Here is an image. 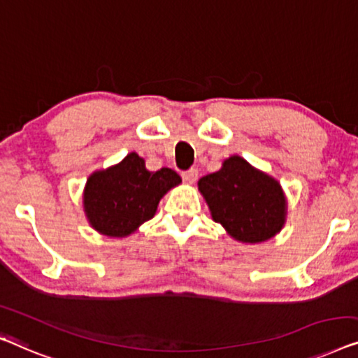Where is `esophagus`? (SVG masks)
<instances>
[{
	"label": "esophagus",
	"instance_id": "obj_1",
	"mask_svg": "<svg viewBox=\"0 0 358 358\" xmlns=\"http://www.w3.org/2000/svg\"><path fill=\"white\" fill-rule=\"evenodd\" d=\"M196 178H199V171H196L195 168H190L189 171H184L182 173L184 182H187V184H194Z\"/></svg>",
	"mask_w": 358,
	"mask_h": 358
}]
</instances>
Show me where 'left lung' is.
Masks as SVG:
<instances>
[{"mask_svg": "<svg viewBox=\"0 0 358 358\" xmlns=\"http://www.w3.org/2000/svg\"><path fill=\"white\" fill-rule=\"evenodd\" d=\"M213 221L243 243L271 239L286 222L287 203L281 184L245 159L229 157L216 173L199 180Z\"/></svg>", "mask_w": 358, "mask_h": 358, "instance_id": "1", "label": "left lung"}]
</instances>
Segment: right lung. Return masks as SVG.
I'll use <instances>...</instances> for the list:
<instances>
[{
  "instance_id": "obj_1",
  "label": "right lung",
  "mask_w": 358,
  "mask_h": 358,
  "mask_svg": "<svg viewBox=\"0 0 358 358\" xmlns=\"http://www.w3.org/2000/svg\"><path fill=\"white\" fill-rule=\"evenodd\" d=\"M180 176L169 168L148 171L145 159L129 153L115 166L95 171L84 189V211L93 229L108 237H127L157 213L159 200Z\"/></svg>"
}]
</instances>
